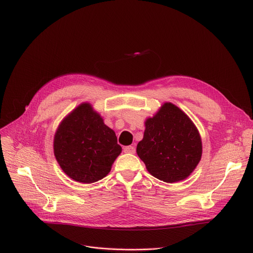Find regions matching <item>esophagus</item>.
<instances>
[{
	"mask_svg": "<svg viewBox=\"0 0 253 253\" xmlns=\"http://www.w3.org/2000/svg\"><path fill=\"white\" fill-rule=\"evenodd\" d=\"M123 151H124V153H127V154H134L135 148L133 147V145H127V147H124Z\"/></svg>",
	"mask_w": 253,
	"mask_h": 253,
	"instance_id": "34e87169",
	"label": "esophagus"
}]
</instances>
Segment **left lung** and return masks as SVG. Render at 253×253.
Masks as SVG:
<instances>
[{
	"instance_id": "1",
	"label": "left lung",
	"mask_w": 253,
	"mask_h": 253,
	"mask_svg": "<svg viewBox=\"0 0 253 253\" xmlns=\"http://www.w3.org/2000/svg\"><path fill=\"white\" fill-rule=\"evenodd\" d=\"M144 124L136 153L148 171L165 182L187 178L202 156L201 136L192 120L173 103L165 102Z\"/></svg>"
}]
</instances>
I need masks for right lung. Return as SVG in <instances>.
<instances>
[{
  "mask_svg": "<svg viewBox=\"0 0 253 253\" xmlns=\"http://www.w3.org/2000/svg\"><path fill=\"white\" fill-rule=\"evenodd\" d=\"M53 149L64 173L83 183L95 182L108 175L122 152L114 130L87 102L62 120Z\"/></svg>",
  "mask_w": 253,
  "mask_h": 253,
  "instance_id": "obj_1",
  "label": "right lung"
}]
</instances>
